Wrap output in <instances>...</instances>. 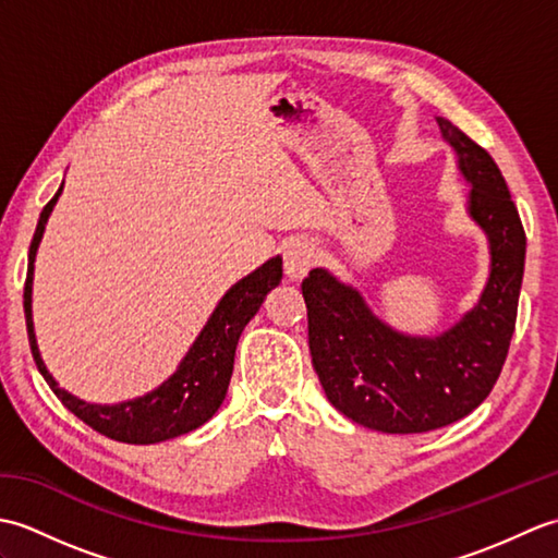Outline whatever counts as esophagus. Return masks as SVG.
Returning <instances> with one entry per match:
<instances>
[{
  "mask_svg": "<svg viewBox=\"0 0 558 558\" xmlns=\"http://www.w3.org/2000/svg\"><path fill=\"white\" fill-rule=\"evenodd\" d=\"M314 260H316V246L310 240H294L286 248V272L292 280L304 278Z\"/></svg>",
  "mask_w": 558,
  "mask_h": 558,
  "instance_id": "1",
  "label": "esophagus"
}]
</instances>
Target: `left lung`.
Listing matches in <instances>:
<instances>
[{
  "instance_id": "left-lung-1",
  "label": "left lung",
  "mask_w": 558,
  "mask_h": 558,
  "mask_svg": "<svg viewBox=\"0 0 558 558\" xmlns=\"http://www.w3.org/2000/svg\"><path fill=\"white\" fill-rule=\"evenodd\" d=\"M472 184L470 216L492 244V276L480 304L434 340L384 326L352 288L314 268L302 280L312 364L326 398L345 417L386 434H424L480 408L499 381L515 330L525 230L499 165L436 117Z\"/></svg>"
}]
</instances>
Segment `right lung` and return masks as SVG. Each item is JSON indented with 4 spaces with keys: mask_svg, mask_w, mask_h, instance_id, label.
I'll list each match as a JSON object with an SVG mask.
<instances>
[{
    "mask_svg": "<svg viewBox=\"0 0 558 558\" xmlns=\"http://www.w3.org/2000/svg\"><path fill=\"white\" fill-rule=\"evenodd\" d=\"M59 194H62V189L47 201V206L40 213L38 228H35L28 252L26 288H23V310H26L31 352L40 374L45 376V381L50 384L54 396L64 402L66 410L74 412L81 422H86L90 426V429H96L98 434L108 438H114V441L158 444L198 429V426L208 422L222 405L234 366L236 340H240L244 326L252 322V316L258 312V306L264 302L266 294L280 282L282 258L276 256L266 260L264 266L248 272L246 278H242L234 288H230V292L220 300L218 310L213 312L206 328L201 330V336L196 338L194 348L189 350L184 362L180 364V369H177L158 390H153V393L138 400L124 402V405H90V402H83L57 386L50 372L45 369L33 333V260L35 252H38L45 222L50 218Z\"/></svg>",
    "mask_w": 558,
    "mask_h": 558,
    "instance_id": "right-lung-1",
    "label": "right lung"
}]
</instances>
